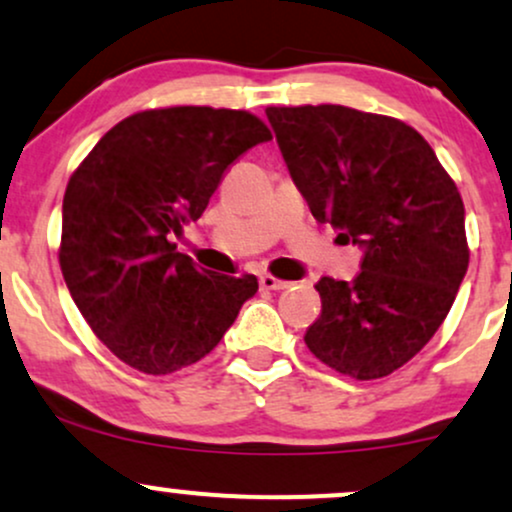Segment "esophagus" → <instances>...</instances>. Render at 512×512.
<instances>
[{"label":"esophagus","mask_w":512,"mask_h":512,"mask_svg":"<svg viewBox=\"0 0 512 512\" xmlns=\"http://www.w3.org/2000/svg\"><path fill=\"white\" fill-rule=\"evenodd\" d=\"M289 284H291V281L276 279V276H272V274H262L260 276V286L264 291H281V289H286Z\"/></svg>","instance_id":"obj_1"}]
</instances>
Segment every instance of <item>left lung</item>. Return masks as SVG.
<instances>
[{
  "label": "left lung",
  "mask_w": 512,
  "mask_h": 512,
  "mask_svg": "<svg viewBox=\"0 0 512 512\" xmlns=\"http://www.w3.org/2000/svg\"><path fill=\"white\" fill-rule=\"evenodd\" d=\"M293 182L320 223L363 248L354 281L322 276L305 344L375 380L411 361L448 317L469 264L464 204L431 144L397 117L346 105H269Z\"/></svg>",
  "instance_id": "left-lung-1"
}]
</instances>
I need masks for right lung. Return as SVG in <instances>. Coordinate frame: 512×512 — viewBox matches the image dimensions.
Returning <instances> with one entry per match:
<instances>
[{
	"mask_svg": "<svg viewBox=\"0 0 512 512\" xmlns=\"http://www.w3.org/2000/svg\"><path fill=\"white\" fill-rule=\"evenodd\" d=\"M272 132L248 110L173 105L105 132L67 182L60 267L93 334L146 375L192 366L260 284L197 269L175 250L228 168Z\"/></svg>",
	"mask_w": 512,
	"mask_h": 512,
	"instance_id": "right-lung-1",
	"label": "right lung"
}]
</instances>
